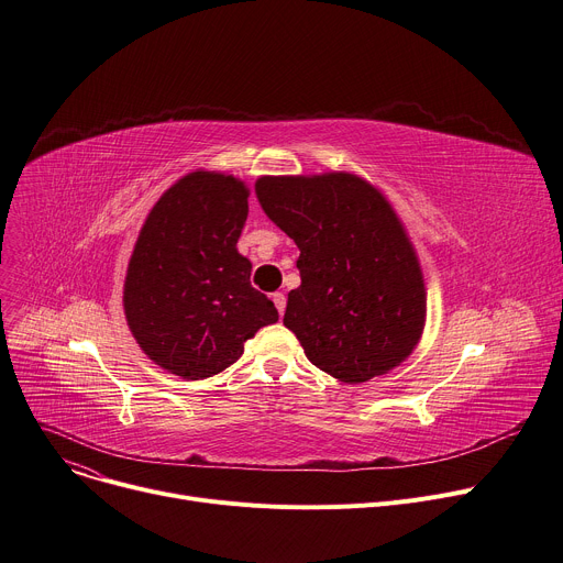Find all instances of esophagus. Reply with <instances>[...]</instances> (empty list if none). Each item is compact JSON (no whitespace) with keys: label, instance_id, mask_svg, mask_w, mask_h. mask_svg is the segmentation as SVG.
I'll return each mask as SVG.
<instances>
[{"label":"esophagus","instance_id":"esophagus-1","mask_svg":"<svg viewBox=\"0 0 563 563\" xmlns=\"http://www.w3.org/2000/svg\"><path fill=\"white\" fill-rule=\"evenodd\" d=\"M272 298H274V306H276L278 314L283 317V314H285V308H287V296H285L283 291H276Z\"/></svg>","mask_w":563,"mask_h":563}]
</instances>
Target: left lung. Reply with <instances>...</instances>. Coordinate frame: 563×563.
<instances>
[{
  "mask_svg": "<svg viewBox=\"0 0 563 563\" xmlns=\"http://www.w3.org/2000/svg\"><path fill=\"white\" fill-rule=\"evenodd\" d=\"M255 195L301 251L283 323L308 360L357 385L398 366L426 325V285L391 203L355 174L262 176Z\"/></svg>",
  "mask_w": 563,
  "mask_h": 563,
  "instance_id": "8db88e82",
  "label": "left lung"
}]
</instances>
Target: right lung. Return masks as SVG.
<instances>
[{
  "label": "right lung",
  "mask_w": 563,
  "mask_h": 563,
  "mask_svg": "<svg viewBox=\"0 0 563 563\" xmlns=\"http://www.w3.org/2000/svg\"><path fill=\"white\" fill-rule=\"evenodd\" d=\"M249 195L235 176L192 172L156 201L137 235L124 314L148 360L174 376H217L262 325L278 321L238 251Z\"/></svg>",
  "instance_id": "add662e5"
}]
</instances>
